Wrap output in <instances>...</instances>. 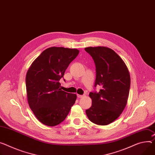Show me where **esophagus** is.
I'll return each instance as SVG.
<instances>
[{
	"label": "esophagus",
	"mask_w": 155,
	"mask_h": 155,
	"mask_svg": "<svg viewBox=\"0 0 155 155\" xmlns=\"http://www.w3.org/2000/svg\"><path fill=\"white\" fill-rule=\"evenodd\" d=\"M77 96H78V98H82L83 97H84L83 95H79V94H77Z\"/></svg>",
	"instance_id": "esophagus-1"
}]
</instances>
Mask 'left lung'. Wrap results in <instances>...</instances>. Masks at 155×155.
Instances as JSON below:
<instances>
[{
	"label": "left lung",
	"instance_id": "left-lung-1",
	"mask_svg": "<svg viewBox=\"0 0 155 155\" xmlns=\"http://www.w3.org/2000/svg\"><path fill=\"white\" fill-rule=\"evenodd\" d=\"M96 68L95 86L99 92H90L92 105L86 110L89 120L99 125L111 124L120 115L127 104L130 87L128 69L120 56L105 46L87 47Z\"/></svg>",
	"mask_w": 155,
	"mask_h": 155
}]
</instances>
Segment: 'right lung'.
<instances>
[{"instance_id":"obj_1","label":"right lung","mask_w":155,"mask_h":155,"mask_svg":"<svg viewBox=\"0 0 155 155\" xmlns=\"http://www.w3.org/2000/svg\"><path fill=\"white\" fill-rule=\"evenodd\" d=\"M79 53L78 49L48 48L35 59L27 71V101L35 116L45 125L61 123L75 103L76 94L62 91L59 80Z\"/></svg>"}]
</instances>
